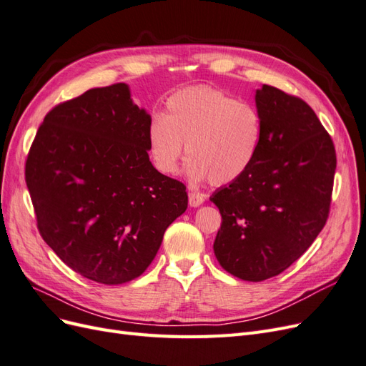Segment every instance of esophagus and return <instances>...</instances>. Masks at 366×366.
<instances>
[{
	"mask_svg": "<svg viewBox=\"0 0 366 366\" xmlns=\"http://www.w3.org/2000/svg\"><path fill=\"white\" fill-rule=\"evenodd\" d=\"M204 203V195L200 192H189V206L198 207Z\"/></svg>",
	"mask_w": 366,
	"mask_h": 366,
	"instance_id": "obj_1",
	"label": "esophagus"
}]
</instances>
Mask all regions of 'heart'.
Wrapping results in <instances>:
<instances>
[{"instance_id":"obj_1","label":"heart","mask_w":366,"mask_h":366,"mask_svg":"<svg viewBox=\"0 0 366 366\" xmlns=\"http://www.w3.org/2000/svg\"><path fill=\"white\" fill-rule=\"evenodd\" d=\"M262 140V117L257 107L237 101L212 86H191L174 93L162 114H152L147 143L156 168L171 175L186 154L192 182L210 179L229 184L244 175Z\"/></svg>"}]
</instances>
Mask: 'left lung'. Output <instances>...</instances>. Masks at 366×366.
<instances>
[{"mask_svg": "<svg viewBox=\"0 0 366 366\" xmlns=\"http://www.w3.org/2000/svg\"><path fill=\"white\" fill-rule=\"evenodd\" d=\"M262 140L249 171L210 202L223 223L214 242L221 267L242 281L280 274L324 229L333 192V140L310 105L278 88L254 94Z\"/></svg>", "mask_w": 366, "mask_h": 366, "instance_id": "obj_1", "label": "left lung"}]
</instances>
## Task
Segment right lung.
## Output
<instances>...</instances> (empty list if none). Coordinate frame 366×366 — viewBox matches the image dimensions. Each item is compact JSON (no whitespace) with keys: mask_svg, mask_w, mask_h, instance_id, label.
<instances>
[{"mask_svg":"<svg viewBox=\"0 0 366 366\" xmlns=\"http://www.w3.org/2000/svg\"><path fill=\"white\" fill-rule=\"evenodd\" d=\"M147 109L127 84L92 88L44 117L26 162L42 239L96 282L132 281L187 207L186 186L148 156Z\"/></svg>","mask_w":366,"mask_h":366,"instance_id":"1","label":"right lung"}]
</instances>
